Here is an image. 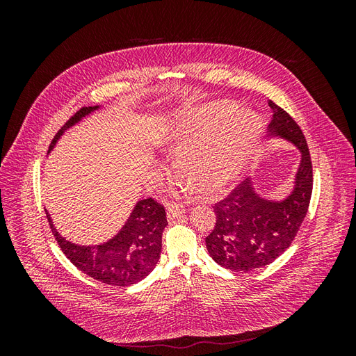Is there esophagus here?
I'll use <instances>...</instances> for the list:
<instances>
[{
    "mask_svg": "<svg viewBox=\"0 0 356 356\" xmlns=\"http://www.w3.org/2000/svg\"><path fill=\"white\" fill-rule=\"evenodd\" d=\"M184 213V208L179 207V204H172L168 209V220H175Z\"/></svg>",
    "mask_w": 356,
    "mask_h": 356,
    "instance_id": "obj_1",
    "label": "esophagus"
}]
</instances>
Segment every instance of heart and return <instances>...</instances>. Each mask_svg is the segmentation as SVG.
Masks as SVG:
<instances>
[{
    "mask_svg": "<svg viewBox=\"0 0 356 356\" xmlns=\"http://www.w3.org/2000/svg\"><path fill=\"white\" fill-rule=\"evenodd\" d=\"M260 136V118L221 101L172 117L163 143L179 148L178 168L193 188L212 196L241 174Z\"/></svg>",
    "mask_w": 356,
    "mask_h": 356,
    "instance_id": "heart-1",
    "label": "heart"
}]
</instances>
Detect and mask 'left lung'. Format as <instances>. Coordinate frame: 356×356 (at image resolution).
Returning a JSON list of instances; mask_svg holds the SVG:
<instances>
[{
	"instance_id": "left-lung-1",
	"label": "left lung",
	"mask_w": 356,
	"mask_h": 356,
	"mask_svg": "<svg viewBox=\"0 0 356 356\" xmlns=\"http://www.w3.org/2000/svg\"><path fill=\"white\" fill-rule=\"evenodd\" d=\"M273 117L267 136L282 138L301 153L294 187L282 200L257 195L251 179H245L230 195L215 203V227L207 238L215 263L234 272H251L275 261L293 243L303 222L314 187L312 160L300 126L286 111L268 101Z\"/></svg>"
}]
</instances>
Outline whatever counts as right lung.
<instances>
[{
  "label": "right lung",
  "mask_w": 356,
  "mask_h": 356,
  "mask_svg": "<svg viewBox=\"0 0 356 356\" xmlns=\"http://www.w3.org/2000/svg\"><path fill=\"white\" fill-rule=\"evenodd\" d=\"M96 110H99L98 105L83 106L75 113L53 138L49 153L67 129ZM46 215L56 242L68 260L96 281L114 286L134 285L153 272L161 252V233L168 225L165 208L152 197L143 199L135 204L131 217L113 239L86 246L62 238L49 212Z\"/></svg>",
  "instance_id": "1"
}]
</instances>
